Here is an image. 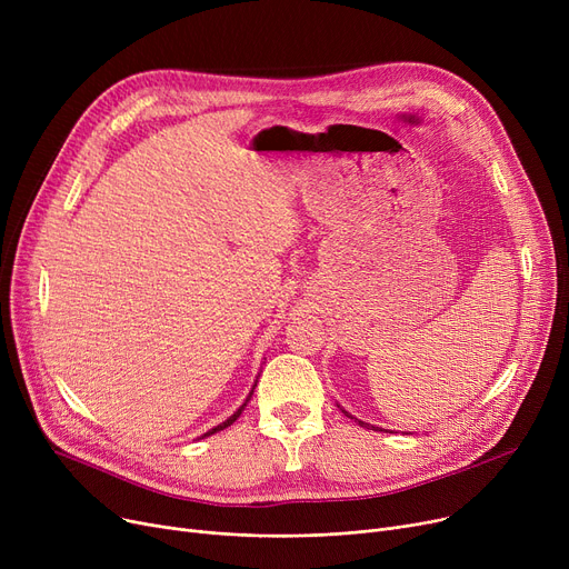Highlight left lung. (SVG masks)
I'll return each mask as SVG.
<instances>
[{"label": "left lung", "mask_w": 569, "mask_h": 569, "mask_svg": "<svg viewBox=\"0 0 569 569\" xmlns=\"http://www.w3.org/2000/svg\"><path fill=\"white\" fill-rule=\"evenodd\" d=\"M339 408H341V406H339ZM341 410H343V408H341ZM343 415H346V417H350V420H355L357 425H360V427H365V429H373V431H385V429H380V427H376V425H367V422H362V420H357V417H352V415H350L348 410H343Z\"/></svg>", "instance_id": "1"}]
</instances>
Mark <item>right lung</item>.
Listing matches in <instances>:
<instances>
[{
    "instance_id": "add662e5",
    "label": "right lung",
    "mask_w": 569,
    "mask_h": 569,
    "mask_svg": "<svg viewBox=\"0 0 569 569\" xmlns=\"http://www.w3.org/2000/svg\"><path fill=\"white\" fill-rule=\"evenodd\" d=\"M256 382H258V380H256ZM253 390H256V385H253V387H251V392H249V397H247V401H244V403H242V406H239V408H237V410H234V412H232V415H230V417H228V420H226V422H221V425H217V427H214V429H209V431H207V433H202V436H200V438H207V436H212V433H217V431H223V429H228V427H230V425H232V422H234V420H237V417H239V415H242V410H244V408H247V403H249V401H251V395H253Z\"/></svg>"
}]
</instances>
